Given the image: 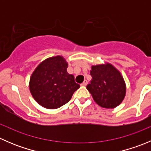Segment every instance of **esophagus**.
I'll list each match as a JSON object with an SVG mask.
<instances>
[{"instance_id": "obj_1", "label": "esophagus", "mask_w": 151, "mask_h": 151, "mask_svg": "<svg viewBox=\"0 0 151 151\" xmlns=\"http://www.w3.org/2000/svg\"><path fill=\"white\" fill-rule=\"evenodd\" d=\"M87 84H88V81H87L86 80H85L84 82H83V83L81 84V86H84L85 87V86H86Z\"/></svg>"}]
</instances>
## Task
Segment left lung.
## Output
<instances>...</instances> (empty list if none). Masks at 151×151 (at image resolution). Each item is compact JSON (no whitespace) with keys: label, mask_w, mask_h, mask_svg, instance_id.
<instances>
[{"label":"left lung","mask_w":151,"mask_h":151,"mask_svg":"<svg viewBox=\"0 0 151 151\" xmlns=\"http://www.w3.org/2000/svg\"><path fill=\"white\" fill-rule=\"evenodd\" d=\"M91 83L87 89L100 106L112 109L121 104L126 96V87L121 72L110 63L91 66Z\"/></svg>","instance_id":"8db88e82"}]
</instances>
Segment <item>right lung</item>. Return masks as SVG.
<instances>
[{"label": "right lung", "instance_id": "1", "mask_svg": "<svg viewBox=\"0 0 151 151\" xmlns=\"http://www.w3.org/2000/svg\"><path fill=\"white\" fill-rule=\"evenodd\" d=\"M68 63L62 56L47 58L36 68L29 83L36 102L47 109H57L66 104L80 88L74 77L67 72Z\"/></svg>", "mask_w": 151, "mask_h": 151}]
</instances>
